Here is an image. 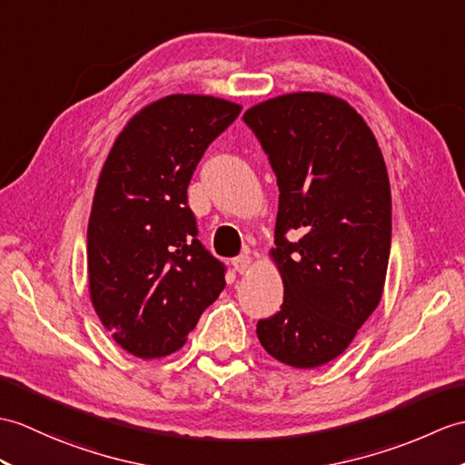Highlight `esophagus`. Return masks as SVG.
<instances>
[{
	"instance_id": "esophagus-1",
	"label": "esophagus",
	"mask_w": 465,
	"mask_h": 465,
	"mask_svg": "<svg viewBox=\"0 0 465 465\" xmlns=\"http://www.w3.org/2000/svg\"><path fill=\"white\" fill-rule=\"evenodd\" d=\"M232 265H233V269H235L237 273H247V272H250V267H252V257L250 255L235 257L233 262H232Z\"/></svg>"
}]
</instances>
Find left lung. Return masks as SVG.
<instances>
[{
  "label": "left lung",
  "instance_id": "8db88e82",
  "mask_svg": "<svg viewBox=\"0 0 465 465\" xmlns=\"http://www.w3.org/2000/svg\"><path fill=\"white\" fill-rule=\"evenodd\" d=\"M243 121L279 186L269 255L283 305L257 322V339L279 362L317 369L344 352L381 303L392 237L384 158L364 118L334 94L275 96Z\"/></svg>",
  "mask_w": 465,
  "mask_h": 465
}]
</instances>
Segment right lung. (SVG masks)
Returning a JSON list of instances; mask_svg holds the SVG:
<instances>
[{
  "label": "right lung",
  "instance_id": "add662e5",
  "mask_svg": "<svg viewBox=\"0 0 465 465\" xmlns=\"http://www.w3.org/2000/svg\"><path fill=\"white\" fill-rule=\"evenodd\" d=\"M240 111L210 94L162 96L104 160L86 230L89 293L103 327L138 359L182 349L225 287V267L198 240L188 183Z\"/></svg>",
  "mask_w": 465,
  "mask_h": 465
}]
</instances>
